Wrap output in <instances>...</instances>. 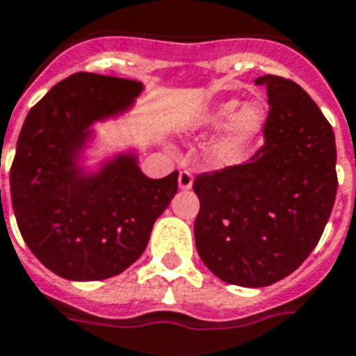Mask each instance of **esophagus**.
Masks as SVG:
<instances>
[{
    "label": "esophagus",
    "instance_id": "1",
    "mask_svg": "<svg viewBox=\"0 0 356 356\" xmlns=\"http://www.w3.org/2000/svg\"><path fill=\"white\" fill-rule=\"evenodd\" d=\"M192 183H194V177H192L191 171L183 170L179 173V188H181V191H188V188H192Z\"/></svg>",
    "mask_w": 356,
    "mask_h": 356
}]
</instances>
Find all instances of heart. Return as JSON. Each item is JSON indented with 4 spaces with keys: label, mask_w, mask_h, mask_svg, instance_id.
<instances>
[{
    "label": "heart",
    "mask_w": 356,
    "mask_h": 356,
    "mask_svg": "<svg viewBox=\"0 0 356 356\" xmlns=\"http://www.w3.org/2000/svg\"><path fill=\"white\" fill-rule=\"evenodd\" d=\"M268 122V107L259 99L239 105V99H225L213 105L200 118V128L220 130L211 145V160L218 165H234L241 162L254 141L262 136Z\"/></svg>",
    "instance_id": "1"
}]
</instances>
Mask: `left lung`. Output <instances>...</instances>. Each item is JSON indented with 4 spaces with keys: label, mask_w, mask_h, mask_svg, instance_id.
<instances>
[{
    "label": "left lung",
    "mask_w": 356,
    "mask_h": 356,
    "mask_svg": "<svg viewBox=\"0 0 356 356\" xmlns=\"http://www.w3.org/2000/svg\"><path fill=\"white\" fill-rule=\"evenodd\" d=\"M268 92L264 145L239 165L194 179L200 259L225 283L259 289L291 275L323 236L338 175L332 126L289 79H257Z\"/></svg>",
    "instance_id": "8db88e82"
}]
</instances>
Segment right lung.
Returning <instances> with one entry per match:
<instances>
[{
	"label": "right lung",
	"instance_id": "obj_1",
	"mask_svg": "<svg viewBox=\"0 0 356 356\" xmlns=\"http://www.w3.org/2000/svg\"><path fill=\"white\" fill-rule=\"evenodd\" d=\"M141 92L139 81L75 73L24 120L10 168L13 209L30 251L60 277L99 281L124 272L177 192L179 171L147 177L136 151L84 165L92 126L130 111Z\"/></svg>",
	"mask_w": 356,
	"mask_h": 356
}]
</instances>
